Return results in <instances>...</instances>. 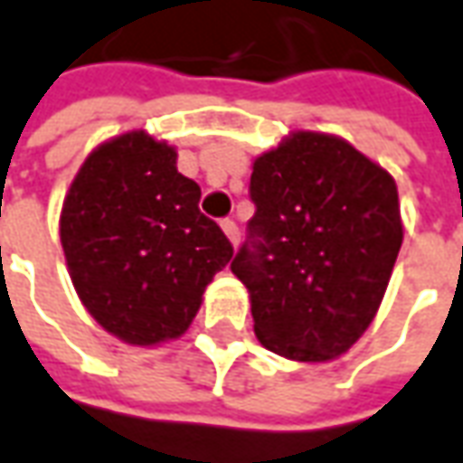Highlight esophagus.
I'll use <instances>...</instances> for the list:
<instances>
[{"label": "esophagus", "instance_id": "esophagus-1", "mask_svg": "<svg viewBox=\"0 0 463 463\" xmlns=\"http://www.w3.org/2000/svg\"><path fill=\"white\" fill-rule=\"evenodd\" d=\"M220 225H222V232L228 235V241H231L232 246H238V241H241V231H238V225H235L232 220H222Z\"/></svg>", "mask_w": 463, "mask_h": 463}]
</instances>
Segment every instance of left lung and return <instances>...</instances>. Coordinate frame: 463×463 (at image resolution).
Returning <instances> with one entry per match:
<instances>
[{
    "mask_svg": "<svg viewBox=\"0 0 463 463\" xmlns=\"http://www.w3.org/2000/svg\"><path fill=\"white\" fill-rule=\"evenodd\" d=\"M246 243L231 269L263 348L345 354L374 320L402 246L397 184L343 137L292 133L253 161Z\"/></svg>",
    "mask_w": 463,
    "mask_h": 463,
    "instance_id": "1",
    "label": "left lung"
}]
</instances>
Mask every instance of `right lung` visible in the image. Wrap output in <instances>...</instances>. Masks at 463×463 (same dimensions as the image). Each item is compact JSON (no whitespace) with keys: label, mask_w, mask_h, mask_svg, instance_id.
I'll return each instance as SVG.
<instances>
[{"label":"right lung","mask_w":463,"mask_h":463,"mask_svg":"<svg viewBox=\"0 0 463 463\" xmlns=\"http://www.w3.org/2000/svg\"><path fill=\"white\" fill-rule=\"evenodd\" d=\"M200 184L176 151L143 130L102 143L79 168L61 210V246L89 315L133 345L179 338L232 259L200 213Z\"/></svg>","instance_id":"1"}]
</instances>
